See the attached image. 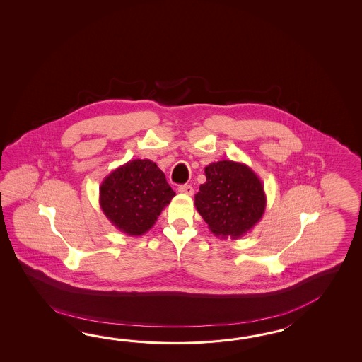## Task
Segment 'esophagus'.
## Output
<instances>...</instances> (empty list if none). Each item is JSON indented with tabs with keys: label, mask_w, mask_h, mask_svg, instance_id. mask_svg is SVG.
<instances>
[{
	"label": "esophagus",
	"mask_w": 362,
	"mask_h": 362,
	"mask_svg": "<svg viewBox=\"0 0 362 362\" xmlns=\"http://www.w3.org/2000/svg\"><path fill=\"white\" fill-rule=\"evenodd\" d=\"M178 192L186 194V195H192L194 194V189H192L190 185H180L178 186Z\"/></svg>",
	"instance_id": "esophagus-1"
}]
</instances>
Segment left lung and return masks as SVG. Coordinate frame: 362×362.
Segmentation results:
<instances>
[{"mask_svg": "<svg viewBox=\"0 0 362 362\" xmlns=\"http://www.w3.org/2000/svg\"><path fill=\"white\" fill-rule=\"evenodd\" d=\"M194 204L217 237L238 239L262 220L267 207L264 185L243 163L221 160L204 168Z\"/></svg>", "mask_w": 362, "mask_h": 362, "instance_id": "1", "label": "left lung"}]
</instances>
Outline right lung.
<instances>
[{
	"label": "right lung",
	"instance_id": "add662e5",
	"mask_svg": "<svg viewBox=\"0 0 362 362\" xmlns=\"http://www.w3.org/2000/svg\"><path fill=\"white\" fill-rule=\"evenodd\" d=\"M175 195L154 162L136 159L112 170L102 181L100 206L115 228L139 237L154 226Z\"/></svg>",
	"mask_w": 362,
	"mask_h": 362
}]
</instances>
